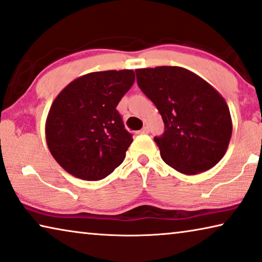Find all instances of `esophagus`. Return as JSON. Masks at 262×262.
Listing matches in <instances>:
<instances>
[{"label":"esophagus","instance_id":"1","mask_svg":"<svg viewBox=\"0 0 262 262\" xmlns=\"http://www.w3.org/2000/svg\"><path fill=\"white\" fill-rule=\"evenodd\" d=\"M140 132H141V134H148V133H149V127L148 126H144Z\"/></svg>","mask_w":262,"mask_h":262}]
</instances>
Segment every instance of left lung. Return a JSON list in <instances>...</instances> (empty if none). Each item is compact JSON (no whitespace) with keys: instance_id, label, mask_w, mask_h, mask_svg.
<instances>
[{"instance_id":"1","label":"left lung","mask_w":262,"mask_h":262,"mask_svg":"<svg viewBox=\"0 0 262 262\" xmlns=\"http://www.w3.org/2000/svg\"><path fill=\"white\" fill-rule=\"evenodd\" d=\"M135 73L140 90L163 119V134L154 138L162 160L185 175L214 167L232 135L230 110L222 95L204 79L178 66Z\"/></svg>"}]
</instances>
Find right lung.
<instances>
[{"label":"right lung","instance_id":"obj_1","mask_svg":"<svg viewBox=\"0 0 262 262\" xmlns=\"http://www.w3.org/2000/svg\"><path fill=\"white\" fill-rule=\"evenodd\" d=\"M132 70L85 74L69 84L50 108V152L71 175L99 181L122 163L133 135L116 110L134 84Z\"/></svg>","mask_w":262,"mask_h":262}]
</instances>
